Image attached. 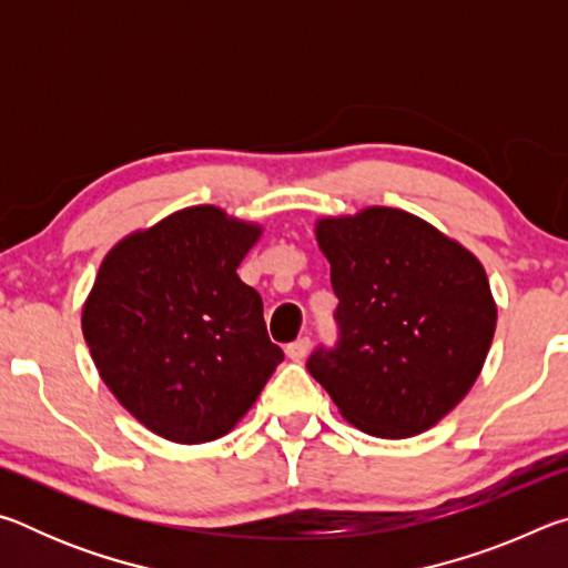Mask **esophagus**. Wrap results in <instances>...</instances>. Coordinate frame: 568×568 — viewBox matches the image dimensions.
I'll return each mask as SVG.
<instances>
[{
    "label": "esophagus",
    "instance_id": "esophagus-1",
    "mask_svg": "<svg viewBox=\"0 0 568 568\" xmlns=\"http://www.w3.org/2000/svg\"><path fill=\"white\" fill-rule=\"evenodd\" d=\"M307 351H311V338H307V335H303V338H297V341L285 345V353H287V358H291V361H303Z\"/></svg>",
    "mask_w": 568,
    "mask_h": 568
}]
</instances>
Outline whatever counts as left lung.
I'll list each match as a JSON object with an SVG mask.
<instances>
[{"label":"left lung","instance_id":"obj_1","mask_svg":"<svg viewBox=\"0 0 568 568\" xmlns=\"http://www.w3.org/2000/svg\"><path fill=\"white\" fill-rule=\"evenodd\" d=\"M318 243L338 295V338L311 353L307 371L365 434H423L466 396L491 348L484 265L393 207L321 220Z\"/></svg>","mask_w":568,"mask_h":568}]
</instances>
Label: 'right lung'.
<instances>
[{
  "label": "right lung",
  "instance_id": "add662e5",
  "mask_svg": "<svg viewBox=\"0 0 568 568\" xmlns=\"http://www.w3.org/2000/svg\"><path fill=\"white\" fill-rule=\"evenodd\" d=\"M257 235L217 207H187L124 237L100 265L84 341L114 398L158 436L227 434L285 358L261 293L235 273Z\"/></svg>",
  "mask_w": 568,
  "mask_h": 568
}]
</instances>
